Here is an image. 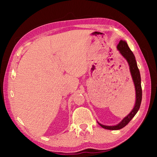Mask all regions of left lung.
<instances>
[{
  "label": "left lung",
  "instance_id": "8db88e82",
  "mask_svg": "<svg viewBox=\"0 0 157 157\" xmlns=\"http://www.w3.org/2000/svg\"><path fill=\"white\" fill-rule=\"evenodd\" d=\"M117 48L120 51L121 55H122L125 59H126L129 64L132 77L133 79L134 85H135L136 100L135 106H134L133 110L129 113L128 115H127L126 117L121 121L118 124L113 126H105V125H102L98 122V124H99L102 128L106 129H110V130H118V129H120L126 126V125L130 122L131 120L134 117V116L136 114L139 109H140L141 100H142L141 75H140V70H139L137 65L135 56H134L133 53L130 50V48H129L127 43L125 41L120 40L118 44L117 45Z\"/></svg>",
  "mask_w": 157,
  "mask_h": 157
}]
</instances>
